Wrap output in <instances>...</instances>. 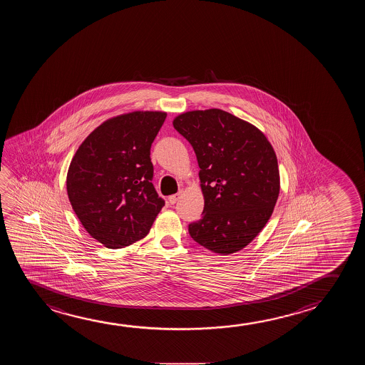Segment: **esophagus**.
I'll return each mask as SVG.
<instances>
[{"label":"esophagus","instance_id":"1","mask_svg":"<svg viewBox=\"0 0 365 365\" xmlns=\"http://www.w3.org/2000/svg\"><path fill=\"white\" fill-rule=\"evenodd\" d=\"M178 198H180V193H177V195H172V196H169V205H175V202L178 201Z\"/></svg>","mask_w":365,"mask_h":365}]
</instances>
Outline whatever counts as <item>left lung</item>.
I'll return each instance as SVG.
<instances>
[{"mask_svg": "<svg viewBox=\"0 0 365 365\" xmlns=\"http://www.w3.org/2000/svg\"><path fill=\"white\" fill-rule=\"evenodd\" d=\"M200 165L205 208L190 237L218 255L246 247L274 212L280 193L275 150L259 129L221 109L175 116Z\"/></svg>", "mask_w": 365, "mask_h": 365, "instance_id": "1", "label": "left lung"}]
</instances>
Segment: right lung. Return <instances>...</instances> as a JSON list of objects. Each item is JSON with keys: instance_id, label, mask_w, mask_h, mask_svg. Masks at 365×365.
<instances>
[{"instance_id": "add662e5", "label": "right lung", "mask_w": 365, "mask_h": 365, "mask_svg": "<svg viewBox=\"0 0 365 365\" xmlns=\"http://www.w3.org/2000/svg\"><path fill=\"white\" fill-rule=\"evenodd\" d=\"M164 111L114 116L90 133L71 159L66 190L75 215L108 249L148 235L164 206L152 183L150 147Z\"/></svg>"}]
</instances>
